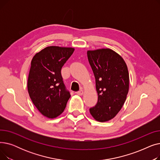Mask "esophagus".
I'll list each match as a JSON object with an SVG mask.
<instances>
[{"label":"esophagus","mask_w":160,"mask_h":160,"mask_svg":"<svg viewBox=\"0 0 160 160\" xmlns=\"http://www.w3.org/2000/svg\"><path fill=\"white\" fill-rule=\"evenodd\" d=\"M77 94H78V95H80V96H82V95L83 94V91L82 89H80V91H78L77 92Z\"/></svg>","instance_id":"34e87169"}]
</instances>
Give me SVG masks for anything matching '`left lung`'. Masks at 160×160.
Wrapping results in <instances>:
<instances>
[{
  "instance_id": "obj_1",
  "label": "left lung",
  "mask_w": 160,
  "mask_h": 160,
  "mask_svg": "<svg viewBox=\"0 0 160 160\" xmlns=\"http://www.w3.org/2000/svg\"><path fill=\"white\" fill-rule=\"evenodd\" d=\"M98 94L95 106L89 109L94 119L106 122L121 110L129 90V73L124 59L110 48L88 50Z\"/></svg>"
}]
</instances>
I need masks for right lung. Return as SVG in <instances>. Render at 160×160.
<instances>
[{
  "mask_svg": "<svg viewBox=\"0 0 160 160\" xmlns=\"http://www.w3.org/2000/svg\"><path fill=\"white\" fill-rule=\"evenodd\" d=\"M74 50L72 47L49 46L32 60L28 91L33 104L47 118L60 115L71 97L63 84L61 69Z\"/></svg>",
  "mask_w": 160,
  "mask_h": 160,
  "instance_id": "1",
  "label": "right lung"
}]
</instances>
